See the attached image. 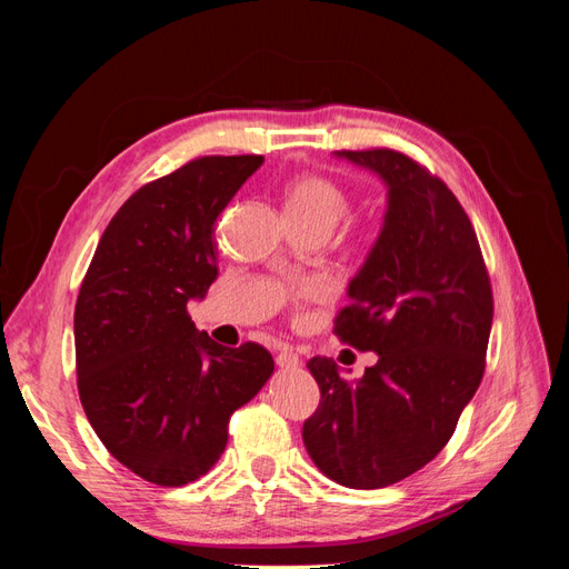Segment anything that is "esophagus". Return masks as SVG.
Instances as JSON below:
<instances>
[{"label": "esophagus", "mask_w": 569, "mask_h": 569, "mask_svg": "<svg viewBox=\"0 0 569 569\" xmlns=\"http://www.w3.org/2000/svg\"><path fill=\"white\" fill-rule=\"evenodd\" d=\"M274 363H278L282 370H291V368H299V356L295 353V349L282 347L278 353H274Z\"/></svg>", "instance_id": "34e87169"}]
</instances>
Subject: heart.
<instances>
[{
	"label": "heart",
	"instance_id": "b5f03b06",
	"mask_svg": "<svg viewBox=\"0 0 569 569\" xmlns=\"http://www.w3.org/2000/svg\"><path fill=\"white\" fill-rule=\"evenodd\" d=\"M351 213V197L347 189L332 178H325L318 173H306L289 182L287 187V216L289 220L306 222V226H316L332 234L339 222ZM382 228L380 222H370L360 230V242L366 249H372L380 242ZM327 295V287L322 282H306L295 291V303L301 306L306 301H313Z\"/></svg>",
	"mask_w": 569,
	"mask_h": 569
}]
</instances>
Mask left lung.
Wrapping results in <instances>:
<instances>
[{
	"instance_id": "8db88e82",
	"label": "left lung",
	"mask_w": 569,
	"mask_h": 569,
	"mask_svg": "<svg viewBox=\"0 0 569 569\" xmlns=\"http://www.w3.org/2000/svg\"><path fill=\"white\" fill-rule=\"evenodd\" d=\"M339 157L389 184L380 242L335 318V335L375 351L377 366L349 380L332 358L308 360L320 403L301 435L337 485L382 489L425 468L453 437L487 368L493 291L468 213L432 170L387 147Z\"/></svg>"
}]
</instances>
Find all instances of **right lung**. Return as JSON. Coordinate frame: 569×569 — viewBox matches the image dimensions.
Returning <instances> with one entry per match:
<instances>
[{"label": "right lung", "mask_w": 569, "mask_h": 569, "mask_svg": "<svg viewBox=\"0 0 569 569\" xmlns=\"http://www.w3.org/2000/svg\"><path fill=\"white\" fill-rule=\"evenodd\" d=\"M261 163L258 153L199 157L147 182L111 218L82 278L80 403L107 451L151 485L209 472L230 416L272 372L261 343L222 347L187 311L218 278L220 213Z\"/></svg>", "instance_id": "right-lung-1"}]
</instances>
